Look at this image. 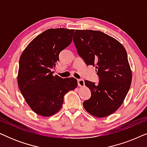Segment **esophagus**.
<instances>
[{"label":"esophagus","mask_w":147,"mask_h":147,"mask_svg":"<svg viewBox=\"0 0 147 147\" xmlns=\"http://www.w3.org/2000/svg\"><path fill=\"white\" fill-rule=\"evenodd\" d=\"M78 84L80 87H83L84 86V81L83 80H78Z\"/></svg>","instance_id":"esophagus-1"}]
</instances>
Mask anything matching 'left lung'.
<instances>
[{"label":"left lung","mask_w":147,"mask_h":147,"mask_svg":"<svg viewBox=\"0 0 147 147\" xmlns=\"http://www.w3.org/2000/svg\"><path fill=\"white\" fill-rule=\"evenodd\" d=\"M74 42L86 65L96 67L99 83L85 81L91 98L84 102L86 111L97 118L115 112L125 99L132 82V71L124 46L100 31L76 30Z\"/></svg>","instance_id":"left-lung-1"}]
</instances>
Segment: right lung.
Returning a JSON list of instances; mask_svg holds the SVG:
<instances>
[{
    "label": "right lung",
    "mask_w": 147,
    "mask_h": 147,
    "mask_svg": "<svg viewBox=\"0 0 147 147\" xmlns=\"http://www.w3.org/2000/svg\"><path fill=\"white\" fill-rule=\"evenodd\" d=\"M74 29H50L33 39L19 59L17 83L22 95L37 114L48 117L59 111L63 98L78 86L76 78L53 76L61 51L71 43Z\"/></svg>",
    "instance_id": "obj_1"
}]
</instances>
